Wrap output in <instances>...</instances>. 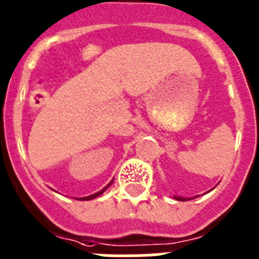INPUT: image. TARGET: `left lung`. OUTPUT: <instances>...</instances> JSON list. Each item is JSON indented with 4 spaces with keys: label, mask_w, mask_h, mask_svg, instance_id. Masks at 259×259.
Instances as JSON below:
<instances>
[{
    "label": "left lung",
    "mask_w": 259,
    "mask_h": 259,
    "mask_svg": "<svg viewBox=\"0 0 259 259\" xmlns=\"http://www.w3.org/2000/svg\"><path fill=\"white\" fill-rule=\"evenodd\" d=\"M174 198L178 201H188V200H192V198H184V197H179V196H174ZM196 198V197H194Z\"/></svg>",
    "instance_id": "1"
}]
</instances>
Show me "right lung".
<instances>
[{"instance_id":"obj_1","label":"right lung","mask_w":259,"mask_h":259,"mask_svg":"<svg viewBox=\"0 0 259 259\" xmlns=\"http://www.w3.org/2000/svg\"><path fill=\"white\" fill-rule=\"evenodd\" d=\"M113 182H114V180H111V182H110V183H109V184H107V185H106V187H105V188H102V189H101V191H100V192H97V193H95V194H91V196H87V197H81V198H77V200H80V201H89V200H93V198L98 197V196H100V194H102V193H104V192H105V191H106V189H107V188H109L110 185L113 184Z\"/></svg>"}]
</instances>
